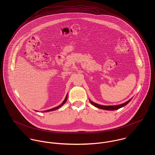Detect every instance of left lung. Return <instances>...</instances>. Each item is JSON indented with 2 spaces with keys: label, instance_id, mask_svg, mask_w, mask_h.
<instances>
[{
  "label": "left lung",
  "instance_id": "left-lung-1",
  "mask_svg": "<svg viewBox=\"0 0 155 155\" xmlns=\"http://www.w3.org/2000/svg\"><path fill=\"white\" fill-rule=\"evenodd\" d=\"M132 98H131L130 100H129L128 101L123 103V104H119V105H116V106H103V105H100V104H97V103H95L94 102L89 100V101L91 102V103L95 107H97V108H99V109H103V110H117L125 106H126L127 104H128V103H130V101L131 100Z\"/></svg>",
  "mask_w": 155,
  "mask_h": 155
}]
</instances>
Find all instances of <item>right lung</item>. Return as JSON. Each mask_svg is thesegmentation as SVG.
Listing matches in <instances>:
<instances>
[{
    "label": "right lung",
    "instance_id": "right-lung-1",
    "mask_svg": "<svg viewBox=\"0 0 155 155\" xmlns=\"http://www.w3.org/2000/svg\"><path fill=\"white\" fill-rule=\"evenodd\" d=\"M67 99V95L66 97V98H65V99H64V101H63V103H61V104H60V106H57V107H54V108H53V109H49V110H47L44 111V112H48V111H49L55 110H57V109H59V108L61 107L63 104H65V103L66 102Z\"/></svg>",
    "mask_w": 155,
    "mask_h": 155
}]
</instances>
